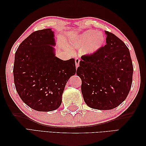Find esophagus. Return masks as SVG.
I'll list each match as a JSON object with an SVG mask.
<instances>
[{
  "label": "esophagus",
  "mask_w": 146,
  "mask_h": 146,
  "mask_svg": "<svg viewBox=\"0 0 146 146\" xmlns=\"http://www.w3.org/2000/svg\"><path fill=\"white\" fill-rule=\"evenodd\" d=\"M80 59L79 58H75V65L76 67H78L79 66V64H80Z\"/></svg>",
  "instance_id": "34e87169"
}]
</instances>
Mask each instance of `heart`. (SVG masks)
Returning a JSON list of instances; mask_svg holds the SVG:
<instances>
[{
	"mask_svg": "<svg viewBox=\"0 0 146 146\" xmlns=\"http://www.w3.org/2000/svg\"><path fill=\"white\" fill-rule=\"evenodd\" d=\"M105 36L101 32L90 29L76 36L71 42L73 48H82L83 55H91L100 49L105 42Z\"/></svg>",
	"mask_w": 146,
	"mask_h": 146,
	"instance_id": "obj_1",
	"label": "heart"
}]
</instances>
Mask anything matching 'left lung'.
I'll return each instance as SVG.
<instances>
[{
    "label": "left lung",
    "mask_w": 146,
    "mask_h": 146,
    "mask_svg": "<svg viewBox=\"0 0 146 146\" xmlns=\"http://www.w3.org/2000/svg\"><path fill=\"white\" fill-rule=\"evenodd\" d=\"M107 44L94 54L82 56L77 75L89 107L111 110L125 100L131 88L133 65L128 48L113 34L105 31Z\"/></svg>",
    "instance_id": "8db88e82"
}]
</instances>
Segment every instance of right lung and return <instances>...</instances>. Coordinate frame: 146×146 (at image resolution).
Instances as JSON below:
<instances>
[{
    "label": "right lung",
    "mask_w": 146,
    "mask_h": 146,
    "mask_svg": "<svg viewBox=\"0 0 146 146\" xmlns=\"http://www.w3.org/2000/svg\"><path fill=\"white\" fill-rule=\"evenodd\" d=\"M55 45L51 29L39 30L24 39L15 54V88L24 103L39 111L60 107L66 83L76 73L75 60L57 58Z\"/></svg>",
    "instance_id": "obj_1"
}]
</instances>
